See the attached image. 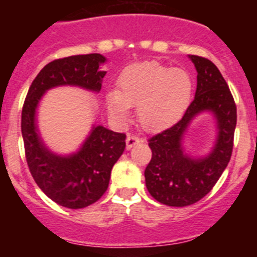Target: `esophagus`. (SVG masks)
I'll return each mask as SVG.
<instances>
[{"mask_svg": "<svg viewBox=\"0 0 257 257\" xmlns=\"http://www.w3.org/2000/svg\"><path fill=\"white\" fill-rule=\"evenodd\" d=\"M138 143H140V138L135 135H128L126 138V148L127 149H131L134 145H136Z\"/></svg>", "mask_w": 257, "mask_h": 257, "instance_id": "esophagus-1", "label": "esophagus"}]
</instances>
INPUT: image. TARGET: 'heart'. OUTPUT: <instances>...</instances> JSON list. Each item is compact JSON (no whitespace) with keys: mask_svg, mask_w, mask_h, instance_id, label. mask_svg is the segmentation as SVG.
Wrapping results in <instances>:
<instances>
[{"mask_svg":"<svg viewBox=\"0 0 257 257\" xmlns=\"http://www.w3.org/2000/svg\"><path fill=\"white\" fill-rule=\"evenodd\" d=\"M193 79L183 68H169L157 61L128 65L117 79V90L105 95L109 114L124 123L130 108L138 105V119L147 131L178 122L192 103Z\"/></svg>","mask_w":257,"mask_h":257,"instance_id":"obj_1","label":"heart"}]
</instances>
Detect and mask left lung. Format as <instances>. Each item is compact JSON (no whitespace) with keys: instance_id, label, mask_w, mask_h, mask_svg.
Segmentation results:
<instances>
[{"instance_id":"left-lung-1","label":"left lung","mask_w":257,"mask_h":257,"mask_svg":"<svg viewBox=\"0 0 257 257\" xmlns=\"http://www.w3.org/2000/svg\"><path fill=\"white\" fill-rule=\"evenodd\" d=\"M197 70L194 100L180 121L149 139L152 160L145 169V185L163 205L184 207L210 193L230 161L237 124V106L220 70L208 59L189 55ZM202 112L213 114L217 138L207 155L193 157L183 148L192 119Z\"/></svg>"}]
</instances>
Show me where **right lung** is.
Listing matches in <instances>:
<instances>
[{
  "label": "right lung",
  "mask_w": 257,
  "mask_h": 257,
  "mask_svg": "<svg viewBox=\"0 0 257 257\" xmlns=\"http://www.w3.org/2000/svg\"><path fill=\"white\" fill-rule=\"evenodd\" d=\"M106 63L101 54L58 59L41 69L32 82L22 112V135L29 171L40 189L58 205L83 208L108 189L110 172L126 147V135L92 124L82 145L70 154H58L45 144L37 124L40 101L49 90L74 86L99 92Z\"/></svg>",
  "instance_id": "1"
}]
</instances>
